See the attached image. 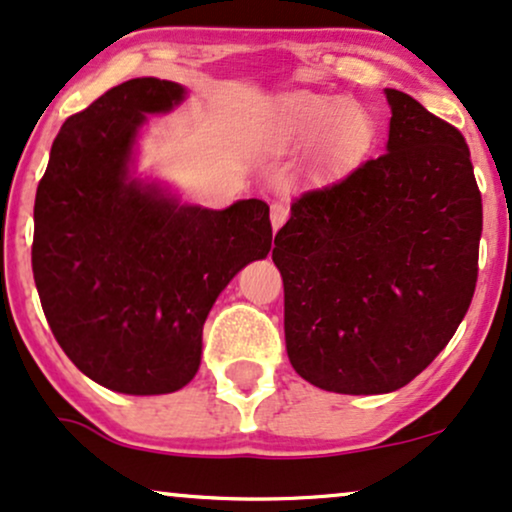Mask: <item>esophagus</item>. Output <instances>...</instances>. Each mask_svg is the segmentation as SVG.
I'll list each match as a JSON object with an SVG mask.
<instances>
[{
    "instance_id": "1",
    "label": "esophagus",
    "mask_w": 512,
    "mask_h": 512,
    "mask_svg": "<svg viewBox=\"0 0 512 512\" xmlns=\"http://www.w3.org/2000/svg\"><path fill=\"white\" fill-rule=\"evenodd\" d=\"M287 213L289 208L285 204H280V201H275V204L270 206V223H273V230H280V227L285 225Z\"/></svg>"
}]
</instances>
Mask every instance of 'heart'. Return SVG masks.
<instances>
[{
	"label": "heart",
	"mask_w": 512,
	"mask_h": 512,
	"mask_svg": "<svg viewBox=\"0 0 512 512\" xmlns=\"http://www.w3.org/2000/svg\"><path fill=\"white\" fill-rule=\"evenodd\" d=\"M268 128L275 149L315 142V156L323 166L358 159L372 140V125L358 106L313 92L282 94L273 106Z\"/></svg>",
	"instance_id": "b5f03b06"
}]
</instances>
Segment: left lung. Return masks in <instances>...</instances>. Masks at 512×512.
<instances>
[{
	"label": "left lung",
	"instance_id": "left-lung-1",
	"mask_svg": "<svg viewBox=\"0 0 512 512\" xmlns=\"http://www.w3.org/2000/svg\"><path fill=\"white\" fill-rule=\"evenodd\" d=\"M387 151L294 199L275 235L285 342L306 382L387 394L456 334L477 285L482 194L451 123L384 90Z\"/></svg>",
	"mask_w": 512,
	"mask_h": 512
}]
</instances>
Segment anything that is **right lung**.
Returning a JSON list of instances; mask_svg holds the SVG:
<instances>
[{"instance_id": "1", "label": "right lung", "mask_w": 512, "mask_h": 512, "mask_svg": "<svg viewBox=\"0 0 512 512\" xmlns=\"http://www.w3.org/2000/svg\"><path fill=\"white\" fill-rule=\"evenodd\" d=\"M185 87L135 78L61 125L35 194L33 275L56 342L121 394L178 391L197 375L206 315L227 282L273 244L270 208L185 206L130 178L147 116Z\"/></svg>"}]
</instances>
